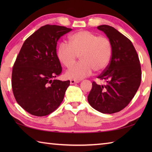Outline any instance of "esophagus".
Masks as SVG:
<instances>
[{
  "label": "esophagus",
  "mask_w": 152,
  "mask_h": 152,
  "mask_svg": "<svg viewBox=\"0 0 152 152\" xmlns=\"http://www.w3.org/2000/svg\"><path fill=\"white\" fill-rule=\"evenodd\" d=\"M80 80H70V84H74V83H79Z\"/></svg>",
  "instance_id": "34e87169"
}]
</instances>
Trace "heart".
Masks as SVG:
<instances>
[{
	"mask_svg": "<svg viewBox=\"0 0 152 152\" xmlns=\"http://www.w3.org/2000/svg\"><path fill=\"white\" fill-rule=\"evenodd\" d=\"M69 44L62 42L57 48V56L63 65L69 68L79 54L81 62L66 72L68 78L80 80L95 72L104 70L110 61L112 48L107 37L89 31H79L69 37Z\"/></svg>",
	"mask_w": 152,
	"mask_h": 152,
	"instance_id": "1",
	"label": "heart"
}]
</instances>
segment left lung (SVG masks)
<instances>
[{"instance_id": "left-lung-1", "label": "left lung", "mask_w": 152, "mask_h": 152, "mask_svg": "<svg viewBox=\"0 0 152 152\" xmlns=\"http://www.w3.org/2000/svg\"><path fill=\"white\" fill-rule=\"evenodd\" d=\"M112 44L110 63L97 77L104 85L92 82L88 100L92 107L103 114L118 112L127 106L140 85L141 66L131 41L115 28L106 25L97 27Z\"/></svg>"}]
</instances>
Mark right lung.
<instances>
[{"label": "right lung", "instance_id": "obj_1", "mask_svg": "<svg viewBox=\"0 0 152 152\" xmlns=\"http://www.w3.org/2000/svg\"><path fill=\"white\" fill-rule=\"evenodd\" d=\"M71 31L46 25L28 37L19 51L12 69V91L18 104L32 115L50 114L63 101L70 80L54 79L62 72L56 47L60 37Z\"/></svg>", "mask_w": 152, "mask_h": 152}]
</instances>
